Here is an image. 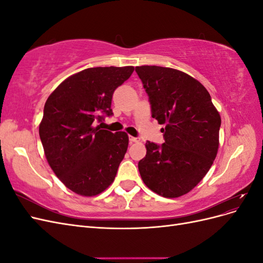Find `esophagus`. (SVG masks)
Here are the masks:
<instances>
[{
	"label": "esophagus",
	"mask_w": 263,
	"mask_h": 263,
	"mask_svg": "<svg viewBox=\"0 0 263 263\" xmlns=\"http://www.w3.org/2000/svg\"><path fill=\"white\" fill-rule=\"evenodd\" d=\"M129 141L132 142H140V138L139 137H133V136H129Z\"/></svg>",
	"instance_id": "34e87169"
}]
</instances>
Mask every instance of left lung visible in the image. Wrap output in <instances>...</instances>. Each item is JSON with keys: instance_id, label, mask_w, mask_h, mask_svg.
<instances>
[{"instance_id": "8db88e82", "label": "left lung", "mask_w": 263, "mask_h": 263, "mask_svg": "<svg viewBox=\"0 0 263 263\" xmlns=\"http://www.w3.org/2000/svg\"><path fill=\"white\" fill-rule=\"evenodd\" d=\"M164 142H146L140 177L155 193L174 198L189 193L206 176L219 146L220 115L196 79L172 68L136 67Z\"/></svg>"}]
</instances>
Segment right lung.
<instances>
[{
    "instance_id": "add662e5",
    "label": "right lung",
    "mask_w": 263,
    "mask_h": 263,
    "mask_svg": "<svg viewBox=\"0 0 263 263\" xmlns=\"http://www.w3.org/2000/svg\"><path fill=\"white\" fill-rule=\"evenodd\" d=\"M134 67H97L61 82L47 99L39 124L45 156L58 179L72 192L94 196L112 184L128 148V135L95 123L113 114V93Z\"/></svg>"
}]
</instances>
